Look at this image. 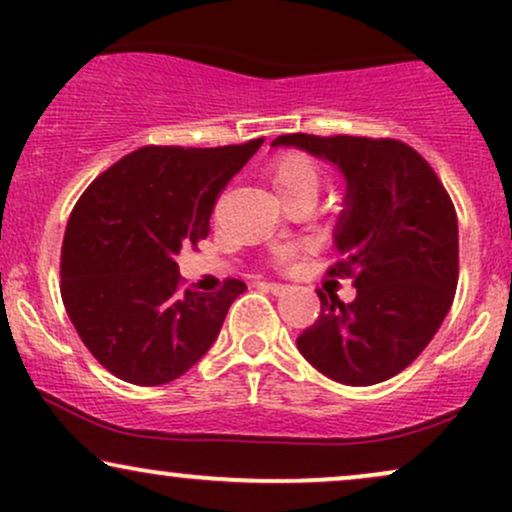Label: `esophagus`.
Instances as JSON below:
<instances>
[{"label":"esophagus","mask_w":512,"mask_h":512,"mask_svg":"<svg viewBox=\"0 0 512 512\" xmlns=\"http://www.w3.org/2000/svg\"><path fill=\"white\" fill-rule=\"evenodd\" d=\"M262 289H267V291H272V293H284L286 286L279 284V281H264Z\"/></svg>","instance_id":"34e87169"}]
</instances>
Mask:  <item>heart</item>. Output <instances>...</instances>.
Masks as SVG:
<instances>
[{
  "mask_svg": "<svg viewBox=\"0 0 512 512\" xmlns=\"http://www.w3.org/2000/svg\"><path fill=\"white\" fill-rule=\"evenodd\" d=\"M269 182H272L274 192L279 199L293 197V195H317L320 190V168L310 156L298 154H284L276 158L272 170H269ZM289 252H284L281 257H286Z\"/></svg>",
  "mask_w": 512,
  "mask_h": 512,
  "instance_id": "b5f03b06",
  "label": "heart"
}]
</instances>
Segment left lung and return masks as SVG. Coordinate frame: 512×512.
I'll use <instances>...</instances> for the list:
<instances>
[{
    "label": "left lung",
    "mask_w": 512,
    "mask_h": 512,
    "mask_svg": "<svg viewBox=\"0 0 512 512\" xmlns=\"http://www.w3.org/2000/svg\"><path fill=\"white\" fill-rule=\"evenodd\" d=\"M274 149L332 163L346 192L334 226L356 298L320 296V315L296 339L310 366L342 385L402 373L443 325L457 289V214L433 168L397 139L284 134Z\"/></svg>",
    "instance_id": "1"
}]
</instances>
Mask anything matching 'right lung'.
Listing matches in <instances>:
<instances>
[{"instance_id":"right-lung-1","label":"right lung","mask_w":512,"mask_h":512,"mask_svg":"<svg viewBox=\"0 0 512 512\" xmlns=\"http://www.w3.org/2000/svg\"><path fill=\"white\" fill-rule=\"evenodd\" d=\"M260 146H144L76 202L62 245V301L86 349L125 383L166 385L219 337L245 284L182 291L175 257L207 238L216 197Z\"/></svg>"}]
</instances>
